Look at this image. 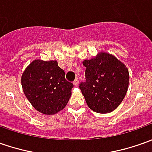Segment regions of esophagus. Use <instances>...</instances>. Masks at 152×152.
<instances>
[{
	"label": "esophagus",
	"instance_id": "obj_1",
	"mask_svg": "<svg viewBox=\"0 0 152 152\" xmlns=\"http://www.w3.org/2000/svg\"><path fill=\"white\" fill-rule=\"evenodd\" d=\"M73 84H74V86H78V84H79V80H78V79L76 78V80L73 81Z\"/></svg>",
	"mask_w": 152,
	"mask_h": 152
}]
</instances>
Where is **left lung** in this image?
Masks as SVG:
<instances>
[{"mask_svg": "<svg viewBox=\"0 0 152 152\" xmlns=\"http://www.w3.org/2000/svg\"><path fill=\"white\" fill-rule=\"evenodd\" d=\"M86 81L80 89L88 107L94 112L107 113L122 102L129 86L128 69L113 55L101 52L83 61Z\"/></svg>", "mask_w": 152, "mask_h": 152, "instance_id": "left-lung-1", "label": "left lung"}]
</instances>
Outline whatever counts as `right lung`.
I'll return each instance as SVG.
<instances>
[{
  "mask_svg": "<svg viewBox=\"0 0 152 152\" xmlns=\"http://www.w3.org/2000/svg\"><path fill=\"white\" fill-rule=\"evenodd\" d=\"M21 81L28 100L44 114H55L66 107L73 87L56 60H34L23 73Z\"/></svg>",
  "mask_w": 152,
  "mask_h": 152,
  "instance_id": "right-lung-1",
  "label": "right lung"
}]
</instances>
